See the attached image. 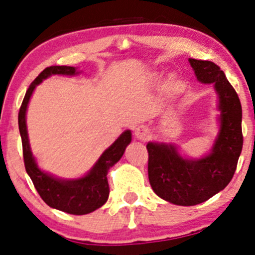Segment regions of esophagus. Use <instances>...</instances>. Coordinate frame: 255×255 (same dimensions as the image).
I'll return each mask as SVG.
<instances>
[{
	"mask_svg": "<svg viewBox=\"0 0 255 255\" xmlns=\"http://www.w3.org/2000/svg\"><path fill=\"white\" fill-rule=\"evenodd\" d=\"M134 135L138 140H146L150 135V130L146 126H138L134 129Z\"/></svg>",
	"mask_w": 255,
	"mask_h": 255,
	"instance_id": "34e87169",
	"label": "esophagus"
}]
</instances>
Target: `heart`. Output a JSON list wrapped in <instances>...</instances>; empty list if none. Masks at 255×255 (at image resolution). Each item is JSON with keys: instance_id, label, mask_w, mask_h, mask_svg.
Returning <instances> with one entry per match:
<instances>
[{"instance_id": "1", "label": "heart", "mask_w": 255, "mask_h": 255, "mask_svg": "<svg viewBox=\"0 0 255 255\" xmlns=\"http://www.w3.org/2000/svg\"><path fill=\"white\" fill-rule=\"evenodd\" d=\"M153 78L154 80H156L159 78V74H154ZM173 86H174V79H169V81L166 82V87H168V89H171Z\"/></svg>"}]
</instances>
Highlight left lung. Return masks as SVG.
<instances>
[{"label": "left lung", "instance_id": "8db88e82", "mask_svg": "<svg viewBox=\"0 0 255 255\" xmlns=\"http://www.w3.org/2000/svg\"><path fill=\"white\" fill-rule=\"evenodd\" d=\"M197 80L212 84L218 96V133L211 151L201 158L181 155L175 144H146L148 176L153 191L160 199L194 206L222 191L235 175L243 146L242 106L237 92L225 73L212 61L189 59Z\"/></svg>", "mask_w": 255, "mask_h": 255}]
</instances>
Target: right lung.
<instances>
[{
    "label": "right lung",
    "mask_w": 255,
    "mask_h": 255,
    "mask_svg": "<svg viewBox=\"0 0 255 255\" xmlns=\"http://www.w3.org/2000/svg\"><path fill=\"white\" fill-rule=\"evenodd\" d=\"M80 73L81 71H79L74 66H49L44 69L30 84L23 99L19 113H18V126H19V133L22 138L25 171L32 179L38 194L48 206L70 213V215H86V213L94 212L95 210L106 204L110 195L107 174H109L110 168H112L122 158L126 148L132 140V132L129 129L125 130L115 140V143L101 154L99 160L87 171V174L78 179L56 177L42 170L38 166L37 160L30 150L27 121H25L30 97L35 87L43 80L50 78L51 75L74 76Z\"/></svg>",
    "instance_id": "add662e5"
}]
</instances>
